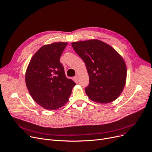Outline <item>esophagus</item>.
<instances>
[{
	"label": "esophagus",
	"mask_w": 152,
	"mask_h": 152,
	"mask_svg": "<svg viewBox=\"0 0 152 152\" xmlns=\"http://www.w3.org/2000/svg\"><path fill=\"white\" fill-rule=\"evenodd\" d=\"M74 79H75V80L76 82H78L79 77H78V76H76L74 77Z\"/></svg>",
	"instance_id": "34e87169"
}]
</instances>
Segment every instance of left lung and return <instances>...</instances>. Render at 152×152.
I'll return each mask as SVG.
<instances>
[{"mask_svg":"<svg viewBox=\"0 0 152 152\" xmlns=\"http://www.w3.org/2000/svg\"><path fill=\"white\" fill-rule=\"evenodd\" d=\"M72 45L86 65L89 84L85 91L88 98L99 103L116 99L126 79L123 58L114 48L98 39L73 42Z\"/></svg>","mask_w":152,"mask_h":152,"instance_id":"1","label":"left lung"}]
</instances>
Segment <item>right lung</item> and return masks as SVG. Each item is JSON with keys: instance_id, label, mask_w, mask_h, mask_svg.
I'll list each match as a JSON object with an SVG mask.
<instances>
[{"instance_id": "1", "label": "right lung", "mask_w": 152, "mask_h": 152, "mask_svg": "<svg viewBox=\"0 0 152 152\" xmlns=\"http://www.w3.org/2000/svg\"><path fill=\"white\" fill-rule=\"evenodd\" d=\"M67 43L58 42L40 48L30 60L26 83L35 102L45 109L55 110L65 104L76 85L68 79L60 58Z\"/></svg>"}]
</instances>
